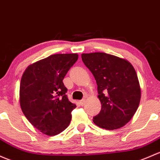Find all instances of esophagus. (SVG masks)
<instances>
[{
    "instance_id": "esophagus-1",
    "label": "esophagus",
    "mask_w": 160,
    "mask_h": 160,
    "mask_svg": "<svg viewBox=\"0 0 160 160\" xmlns=\"http://www.w3.org/2000/svg\"><path fill=\"white\" fill-rule=\"evenodd\" d=\"M79 103H80V106H84L86 103V100H81L79 101Z\"/></svg>"
}]
</instances>
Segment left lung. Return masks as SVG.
<instances>
[{
	"label": "left lung",
	"instance_id": "obj_1",
	"mask_svg": "<svg viewBox=\"0 0 160 160\" xmlns=\"http://www.w3.org/2000/svg\"><path fill=\"white\" fill-rule=\"evenodd\" d=\"M82 60L97 84L101 110L93 122L112 130L131 120L140 102L141 90L135 69L124 59L106 53H83Z\"/></svg>",
	"mask_w": 160,
	"mask_h": 160
}]
</instances>
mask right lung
Returning a JSON list of instances; mask_svg holds the SVG:
<instances>
[{"label": "right lung", "instance_id": "obj_1", "mask_svg": "<svg viewBox=\"0 0 160 160\" xmlns=\"http://www.w3.org/2000/svg\"><path fill=\"white\" fill-rule=\"evenodd\" d=\"M78 59L77 53L50 55L26 69L20 85V104L28 121L43 133L64 130L77 106L67 98L63 80Z\"/></svg>", "mask_w": 160, "mask_h": 160}]
</instances>
